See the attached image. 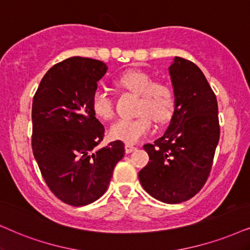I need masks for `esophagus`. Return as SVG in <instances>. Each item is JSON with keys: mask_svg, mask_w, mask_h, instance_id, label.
<instances>
[{"mask_svg": "<svg viewBox=\"0 0 250 250\" xmlns=\"http://www.w3.org/2000/svg\"><path fill=\"white\" fill-rule=\"evenodd\" d=\"M125 153H131V152H134L137 147L134 146V145H131V144H125Z\"/></svg>", "mask_w": 250, "mask_h": 250, "instance_id": "esophagus-1", "label": "esophagus"}]
</instances>
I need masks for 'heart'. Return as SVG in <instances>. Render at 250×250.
<instances>
[{"mask_svg":"<svg viewBox=\"0 0 250 250\" xmlns=\"http://www.w3.org/2000/svg\"><path fill=\"white\" fill-rule=\"evenodd\" d=\"M119 86L140 94L138 113L136 119H120L110 125L109 135L114 140L135 144L152 130V118L157 123H164L174 109V94L172 87L163 82H153V77L143 70H130L122 74L116 81ZM91 106L94 114L104 120L114 115L112 96L105 88H97L92 94Z\"/></svg>","mask_w":250,"mask_h":250,"instance_id":"b5f03b06","label":"heart"}]
</instances>
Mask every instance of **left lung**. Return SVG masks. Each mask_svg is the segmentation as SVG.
<instances>
[{"mask_svg":"<svg viewBox=\"0 0 250 250\" xmlns=\"http://www.w3.org/2000/svg\"><path fill=\"white\" fill-rule=\"evenodd\" d=\"M168 71L174 112L165 134L143 146L150 160L138 178L156 200L178 204L190 200L204 186L220 128L216 96L201 69L175 56Z\"/></svg>","mask_w":250,"mask_h":250,"instance_id":"1","label":"left lung"}]
</instances>
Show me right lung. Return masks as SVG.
<instances>
[{
    "label": "right lung",
    "instance_id": "right-lung-1",
    "mask_svg": "<svg viewBox=\"0 0 250 250\" xmlns=\"http://www.w3.org/2000/svg\"><path fill=\"white\" fill-rule=\"evenodd\" d=\"M107 69L98 60L67 59L46 72L33 98V156L50 190L72 207L102 197L125 156L121 141L97 148L105 128L91 99Z\"/></svg>",
    "mask_w": 250,
    "mask_h": 250
}]
</instances>
